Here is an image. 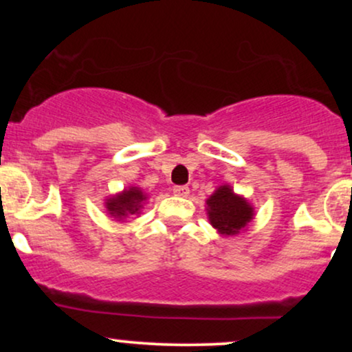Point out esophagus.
<instances>
[{"instance_id": "1", "label": "esophagus", "mask_w": 352, "mask_h": 352, "mask_svg": "<svg viewBox=\"0 0 352 352\" xmlns=\"http://www.w3.org/2000/svg\"><path fill=\"white\" fill-rule=\"evenodd\" d=\"M190 190L185 185H179V187H173V195L177 197H188Z\"/></svg>"}]
</instances>
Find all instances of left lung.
<instances>
[{
    "instance_id": "1",
    "label": "left lung",
    "mask_w": 352,
    "mask_h": 352,
    "mask_svg": "<svg viewBox=\"0 0 352 352\" xmlns=\"http://www.w3.org/2000/svg\"><path fill=\"white\" fill-rule=\"evenodd\" d=\"M210 225L221 236L240 235L248 228L254 218V208L243 195L233 192L232 185H220L212 195L205 200Z\"/></svg>"
}]
</instances>
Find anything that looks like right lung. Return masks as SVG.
<instances>
[{
	"label": "right lung",
	"mask_w": 352,
	"mask_h": 352,
	"mask_svg": "<svg viewBox=\"0 0 352 352\" xmlns=\"http://www.w3.org/2000/svg\"><path fill=\"white\" fill-rule=\"evenodd\" d=\"M147 199L148 195L142 188L137 187V185H131V187H125L122 192L107 197L104 200V207L112 218H116L117 221H124L131 215L139 217Z\"/></svg>",
	"instance_id": "add662e5"
}]
</instances>
